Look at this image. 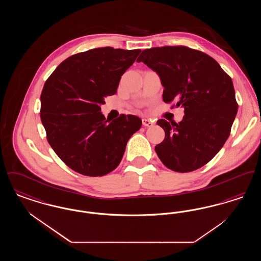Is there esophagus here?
<instances>
[{
	"mask_svg": "<svg viewBox=\"0 0 261 261\" xmlns=\"http://www.w3.org/2000/svg\"><path fill=\"white\" fill-rule=\"evenodd\" d=\"M142 123H143L145 127H151V126L154 125V122L151 119H149V118H143L142 119Z\"/></svg>",
	"mask_w": 261,
	"mask_h": 261,
	"instance_id": "esophagus-1",
	"label": "esophagus"
}]
</instances>
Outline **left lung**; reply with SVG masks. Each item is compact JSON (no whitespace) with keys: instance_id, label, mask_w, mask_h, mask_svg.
Masks as SVG:
<instances>
[{"instance_id":"8db88e82","label":"left lung","mask_w":261,"mask_h":261,"mask_svg":"<svg viewBox=\"0 0 261 261\" xmlns=\"http://www.w3.org/2000/svg\"><path fill=\"white\" fill-rule=\"evenodd\" d=\"M137 62L159 74L164 102L184 108L179 123L156 122L165 132L154 148L162 163L184 173L211 162L230 135L238 112L231 77L208 55L185 46L147 49Z\"/></svg>"}]
</instances>
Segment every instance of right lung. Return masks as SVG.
<instances>
[{
  "label": "right lung",
  "instance_id": "add662e5",
  "mask_svg": "<svg viewBox=\"0 0 261 261\" xmlns=\"http://www.w3.org/2000/svg\"><path fill=\"white\" fill-rule=\"evenodd\" d=\"M141 50L112 47L79 53L62 62L41 94V121L48 142L68 167L86 176H103L121 162L128 140L142 125L135 115L113 120L100 112L116 93L121 76Z\"/></svg>",
  "mask_w": 261,
  "mask_h": 261
}]
</instances>
